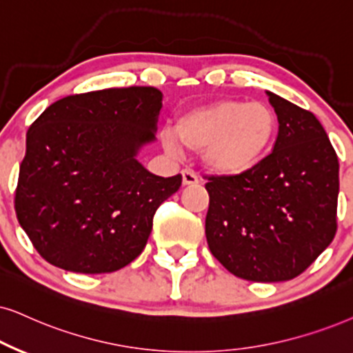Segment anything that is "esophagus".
Instances as JSON below:
<instances>
[{
  "instance_id": "34e87169",
  "label": "esophagus",
  "mask_w": 353,
  "mask_h": 353,
  "mask_svg": "<svg viewBox=\"0 0 353 353\" xmlns=\"http://www.w3.org/2000/svg\"><path fill=\"white\" fill-rule=\"evenodd\" d=\"M182 184L184 185H195L199 184V176L190 169H184L182 171Z\"/></svg>"
}]
</instances>
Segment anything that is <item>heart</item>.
Instances as JSON below:
<instances>
[{"label":"heart","mask_w":353,"mask_h":353,"mask_svg":"<svg viewBox=\"0 0 353 353\" xmlns=\"http://www.w3.org/2000/svg\"><path fill=\"white\" fill-rule=\"evenodd\" d=\"M177 135L163 132L169 153L179 154L182 145L203 151L207 166L223 176L249 172L274 146L279 120L262 102L223 99L187 110L176 123Z\"/></svg>","instance_id":"1"}]
</instances>
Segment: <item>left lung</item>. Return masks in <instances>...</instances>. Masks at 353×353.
I'll return each mask as SVG.
<instances>
[{
  "mask_svg": "<svg viewBox=\"0 0 353 353\" xmlns=\"http://www.w3.org/2000/svg\"><path fill=\"white\" fill-rule=\"evenodd\" d=\"M279 119L274 150L239 176H208L210 251L239 279L303 274L337 231L339 159L310 110L267 91Z\"/></svg>",
  "mask_w": 353,
  "mask_h": 353,
  "instance_id": "obj_1",
  "label": "left lung"
}]
</instances>
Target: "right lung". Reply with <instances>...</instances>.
<instances>
[{
    "label": "right lung",
    "instance_id": "obj_1",
    "mask_svg": "<svg viewBox=\"0 0 353 353\" xmlns=\"http://www.w3.org/2000/svg\"><path fill=\"white\" fill-rule=\"evenodd\" d=\"M163 94L151 86L66 96L30 125L14 208L52 265L109 274L140 256L164 200L182 176L159 177L137 161L154 140Z\"/></svg>",
    "mask_w": 353,
    "mask_h": 353
}]
</instances>
